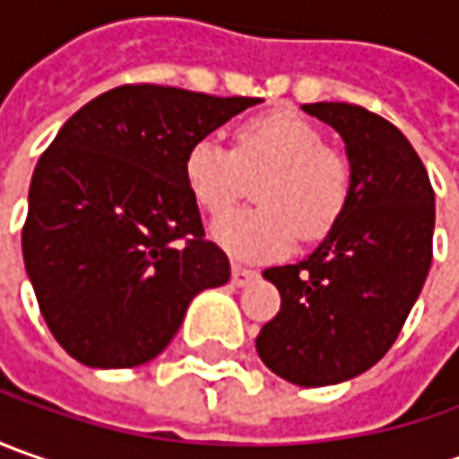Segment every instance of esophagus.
<instances>
[{"label": "esophagus", "mask_w": 459, "mask_h": 459, "mask_svg": "<svg viewBox=\"0 0 459 459\" xmlns=\"http://www.w3.org/2000/svg\"><path fill=\"white\" fill-rule=\"evenodd\" d=\"M257 271L253 268H242V265H232V283L235 286H247L250 281H255Z\"/></svg>", "instance_id": "34e87169"}]
</instances>
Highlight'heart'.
<instances>
[{"mask_svg":"<svg viewBox=\"0 0 459 459\" xmlns=\"http://www.w3.org/2000/svg\"><path fill=\"white\" fill-rule=\"evenodd\" d=\"M257 176L260 206L238 209L212 224L214 242L242 260L286 255L296 235L322 239L340 221L352 196L347 155L325 145L322 130L291 112L242 122L235 133V151L206 134L186 152V186L209 214L227 212Z\"/></svg>","mask_w":459,"mask_h":459,"instance_id":"heart-1","label":"heart"}]
</instances>
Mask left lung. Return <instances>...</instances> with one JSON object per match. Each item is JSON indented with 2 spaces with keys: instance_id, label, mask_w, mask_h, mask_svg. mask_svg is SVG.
Masks as SVG:
<instances>
[{
  "instance_id": "left-lung-1",
  "label": "left lung",
  "mask_w": 459,
  "mask_h": 459,
  "mask_svg": "<svg viewBox=\"0 0 459 459\" xmlns=\"http://www.w3.org/2000/svg\"><path fill=\"white\" fill-rule=\"evenodd\" d=\"M301 109L344 140L352 196L311 255L263 271L281 311L255 350L275 376L319 388L360 376L396 342L432 265L434 191L388 119L344 101Z\"/></svg>"
}]
</instances>
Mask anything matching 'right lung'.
Listing matches in <instances>:
<instances>
[{
    "instance_id": "1",
    "label": "right lung",
    "mask_w": 459,
    "mask_h": 459,
    "mask_svg": "<svg viewBox=\"0 0 459 459\" xmlns=\"http://www.w3.org/2000/svg\"><path fill=\"white\" fill-rule=\"evenodd\" d=\"M260 104L155 83L91 99L40 155L22 257L43 319L89 368H134L176 337L196 293L230 281L184 178L188 148Z\"/></svg>"
}]
</instances>
